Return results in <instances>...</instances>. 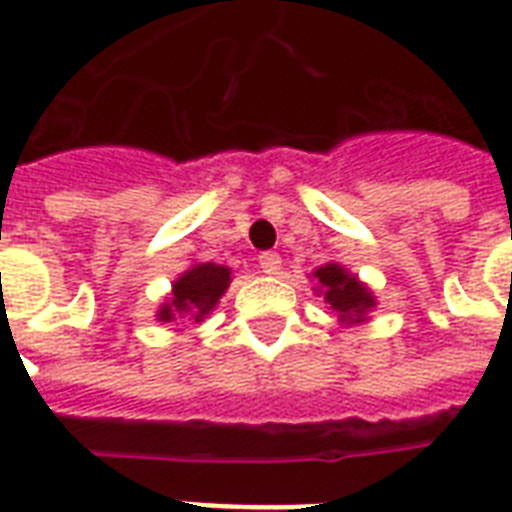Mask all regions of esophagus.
Returning a JSON list of instances; mask_svg holds the SVG:
<instances>
[{
	"instance_id": "esophagus-1",
	"label": "esophagus",
	"mask_w": 512,
	"mask_h": 512,
	"mask_svg": "<svg viewBox=\"0 0 512 512\" xmlns=\"http://www.w3.org/2000/svg\"><path fill=\"white\" fill-rule=\"evenodd\" d=\"M260 268H263V273H268V276H271V273H279L281 268L279 252H263V255H260Z\"/></svg>"
}]
</instances>
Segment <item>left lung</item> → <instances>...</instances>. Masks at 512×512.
<instances>
[{
    "mask_svg": "<svg viewBox=\"0 0 512 512\" xmlns=\"http://www.w3.org/2000/svg\"><path fill=\"white\" fill-rule=\"evenodd\" d=\"M313 276L319 279V287L324 292V300L329 303V308L337 316H342V319H353L356 316V321H361V316L374 305V297L369 295V289L364 284H358L356 276L345 273V268H340V265H324Z\"/></svg>",
    "mask_w": 512,
    "mask_h": 512,
    "instance_id": "obj_1",
    "label": "left lung"
}]
</instances>
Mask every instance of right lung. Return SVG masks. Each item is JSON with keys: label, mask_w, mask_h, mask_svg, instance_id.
Instances as JSON below:
<instances>
[{"label": "right lung", "mask_w": 512, "mask_h": 512, "mask_svg": "<svg viewBox=\"0 0 512 512\" xmlns=\"http://www.w3.org/2000/svg\"><path fill=\"white\" fill-rule=\"evenodd\" d=\"M231 284V271L225 265L201 263L193 265L191 271H185L180 279L172 284V300L164 303L159 311V319L172 321L175 313H185L201 321L217 305L220 295Z\"/></svg>", "instance_id": "obj_1"}]
</instances>
